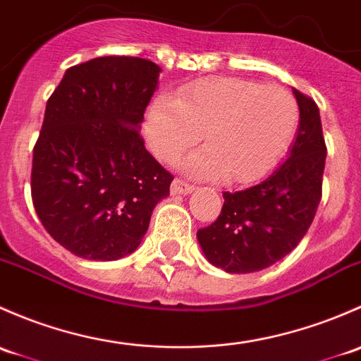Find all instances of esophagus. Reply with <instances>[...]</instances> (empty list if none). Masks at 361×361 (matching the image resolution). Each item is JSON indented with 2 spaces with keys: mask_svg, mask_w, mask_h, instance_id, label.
Segmentation results:
<instances>
[{
  "mask_svg": "<svg viewBox=\"0 0 361 361\" xmlns=\"http://www.w3.org/2000/svg\"><path fill=\"white\" fill-rule=\"evenodd\" d=\"M195 189V185L189 184V182L182 180V179H173L172 182V192L173 195H188Z\"/></svg>",
  "mask_w": 361,
  "mask_h": 361,
  "instance_id": "1",
  "label": "esophagus"
}]
</instances>
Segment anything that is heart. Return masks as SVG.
I'll return each mask as SVG.
<instances>
[{
  "instance_id": "b5f03b06",
  "label": "heart",
  "mask_w": 361,
  "mask_h": 361,
  "mask_svg": "<svg viewBox=\"0 0 361 361\" xmlns=\"http://www.w3.org/2000/svg\"><path fill=\"white\" fill-rule=\"evenodd\" d=\"M299 106L288 90L240 78H207L158 97L147 113L146 137L163 161H173L203 133L207 151L188 166L196 176L221 172L226 182L266 176L292 142Z\"/></svg>"
}]
</instances>
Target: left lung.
<instances>
[{
  "mask_svg": "<svg viewBox=\"0 0 361 361\" xmlns=\"http://www.w3.org/2000/svg\"><path fill=\"white\" fill-rule=\"evenodd\" d=\"M300 111L290 156L267 179L224 191L219 217L198 229L203 254L228 273H254L290 254L310 229L322 200L326 146L317 102L293 88Z\"/></svg>",
  "mask_w": 361,
  "mask_h": 361,
  "instance_id": "obj_1",
  "label": "left lung"
}]
</instances>
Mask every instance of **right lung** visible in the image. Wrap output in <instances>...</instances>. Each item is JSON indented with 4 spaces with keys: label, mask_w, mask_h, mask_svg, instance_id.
<instances>
[{
    "label": "right lung",
    "mask_w": 361,
    "mask_h": 361,
    "mask_svg": "<svg viewBox=\"0 0 361 361\" xmlns=\"http://www.w3.org/2000/svg\"><path fill=\"white\" fill-rule=\"evenodd\" d=\"M147 59L106 55L66 71L32 151L31 196L57 243L90 261L132 254L173 176L139 126L158 85Z\"/></svg>",
    "instance_id": "right-lung-1"
}]
</instances>
